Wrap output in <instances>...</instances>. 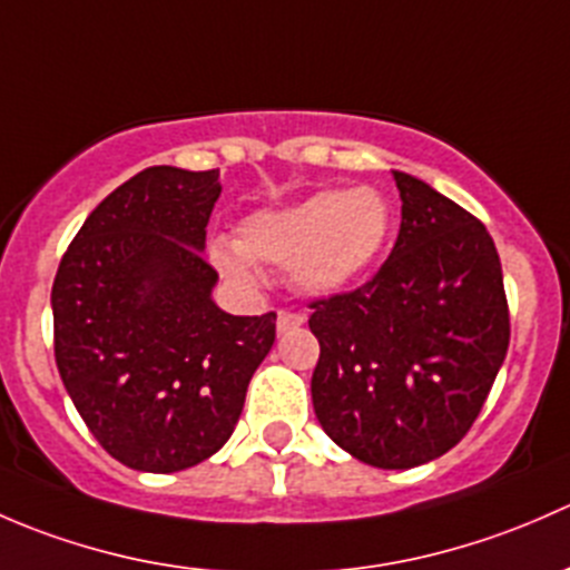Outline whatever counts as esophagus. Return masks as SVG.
Masks as SVG:
<instances>
[{
  "label": "esophagus",
  "mask_w": 570,
  "mask_h": 570,
  "mask_svg": "<svg viewBox=\"0 0 570 570\" xmlns=\"http://www.w3.org/2000/svg\"><path fill=\"white\" fill-rule=\"evenodd\" d=\"M306 317L303 314H295V312H278V322H275V327H278V333H289L295 331V327H301Z\"/></svg>",
  "instance_id": "obj_1"
}]
</instances>
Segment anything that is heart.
<instances>
[{
    "label": "heart",
    "instance_id": "1",
    "mask_svg": "<svg viewBox=\"0 0 570 570\" xmlns=\"http://www.w3.org/2000/svg\"><path fill=\"white\" fill-rule=\"evenodd\" d=\"M392 232L394 212L381 189H320L297 204L253 212L239 226V243L215 239L209 256L217 273L239 286L258 284V258L289 267L306 295L327 297L381 262Z\"/></svg>",
    "mask_w": 570,
    "mask_h": 570
}]
</instances>
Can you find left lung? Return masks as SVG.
Wrapping results in <instances>:
<instances>
[{
	"label": "left lung",
	"instance_id": "left-lung-1",
	"mask_svg": "<svg viewBox=\"0 0 570 570\" xmlns=\"http://www.w3.org/2000/svg\"><path fill=\"white\" fill-rule=\"evenodd\" d=\"M392 256L350 295L314 303L312 400L333 444L375 469H413L469 433L510 342L497 245L422 178L392 170Z\"/></svg>",
	"mask_w": 570,
	"mask_h": 570
}]
</instances>
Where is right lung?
<instances>
[{"mask_svg":"<svg viewBox=\"0 0 570 570\" xmlns=\"http://www.w3.org/2000/svg\"><path fill=\"white\" fill-rule=\"evenodd\" d=\"M220 189V170H140L90 212L51 286L62 386L135 471L215 455L275 342L273 312L234 317L212 297L206 223Z\"/></svg>","mask_w":570,"mask_h":570,"instance_id":"right-lung-1","label":"right lung"}]
</instances>
